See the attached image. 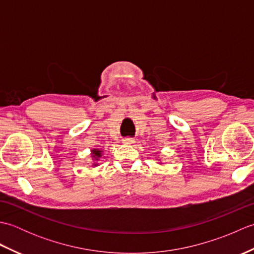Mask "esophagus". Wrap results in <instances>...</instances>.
<instances>
[{
  "mask_svg": "<svg viewBox=\"0 0 254 254\" xmlns=\"http://www.w3.org/2000/svg\"><path fill=\"white\" fill-rule=\"evenodd\" d=\"M123 143L124 144H133L134 139H132L131 137H126V138H123Z\"/></svg>",
  "mask_w": 254,
  "mask_h": 254,
  "instance_id": "34e87169",
  "label": "esophagus"
}]
</instances>
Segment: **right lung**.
Instances as JSON below:
<instances>
[{"label":"right lung","instance_id":"add662e5","mask_svg":"<svg viewBox=\"0 0 254 254\" xmlns=\"http://www.w3.org/2000/svg\"><path fill=\"white\" fill-rule=\"evenodd\" d=\"M101 152H102V150H98V149H94V150H93V157H95L96 159H97V158H99V157H100V156H101V155H100V153H101Z\"/></svg>","mask_w":254,"mask_h":254}]
</instances>
